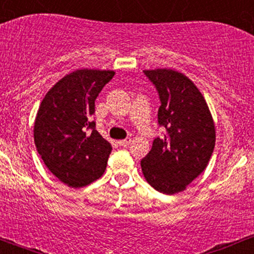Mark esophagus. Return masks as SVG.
I'll use <instances>...</instances> for the list:
<instances>
[{"label":"esophagus","mask_w":254,"mask_h":254,"mask_svg":"<svg viewBox=\"0 0 254 254\" xmlns=\"http://www.w3.org/2000/svg\"><path fill=\"white\" fill-rule=\"evenodd\" d=\"M117 143L119 145H122V147H127V145H129L131 143V138H130V137H127V138L121 139V141H118Z\"/></svg>","instance_id":"34e87169"}]
</instances>
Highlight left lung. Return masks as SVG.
<instances>
[{"instance_id": "left-lung-1", "label": "left lung", "mask_w": 254, "mask_h": 254, "mask_svg": "<svg viewBox=\"0 0 254 254\" xmlns=\"http://www.w3.org/2000/svg\"><path fill=\"white\" fill-rule=\"evenodd\" d=\"M159 93L157 119L166 129L141 161L149 185L166 194L182 192L209 164L216 141L214 119L203 94L173 69L144 70Z\"/></svg>"}]
</instances>
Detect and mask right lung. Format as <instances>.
<instances>
[{"label":"right lung","mask_w":254,"mask_h":254,"mask_svg":"<svg viewBox=\"0 0 254 254\" xmlns=\"http://www.w3.org/2000/svg\"><path fill=\"white\" fill-rule=\"evenodd\" d=\"M113 70L78 69L46 93L34 121V143L44 164L69 188H83L104 174L112 150L95 130V99Z\"/></svg>","instance_id":"right-lung-1"}]
</instances>
